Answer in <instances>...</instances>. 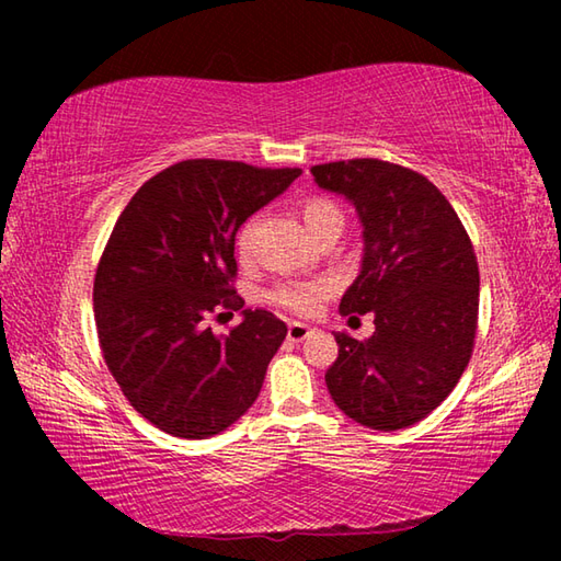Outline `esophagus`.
I'll list each match as a JSON object with an SVG mask.
<instances>
[{
	"instance_id": "1",
	"label": "esophagus",
	"mask_w": 561,
	"mask_h": 561,
	"mask_svg": "<svg viewBox=\"0 0 561 561\" xmlns=\"http://www.w3.org/2000/svg\"><path fill=\"white\" fill-rule=\"evenodd\" d=\"M311 331H314V329H311L309 324H301V321H289L287 336H289V341H294V344H301L304 339H309Z\"/></svg>"
}]
</instances>
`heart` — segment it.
<instances>
[{"mask_svg": "<svg viewBox=\"0 0 561 561\" xmlns=\"http://www.w3.org/2000/svg\"><path fill=\"white\" fill-rule=\"evenodd\" d=\"M331 217H341L339 210L329 201H309L301 207V220L307 225V230L317 227L319 222L331 220ZM240 252L247 247V230L237 237ZM331 294L329 282H287L279 284L270 291V299L279 307L294 311V314H314V311L324 304V299Z\"/></svg>", "mask_w": 561, "mask_h": 561, "instance_id": "b5f03b06", "label": "heart"}]
</instances>
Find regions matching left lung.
Listing matches in <instances>:
<instances>
[{"mask_svg": "<svg viewBox=\"0 0 561 561\" xmlns=\"http://www.w3.org/2000/svg\"><path fill=\"white\" fill-rule=\"evenodd\" d=\"M311 175L356 207L364 230L358 277L339 311H371L376 324L366 341L334 334L327 388L366 428H408L450 396L470 360L480 304L472 242L445 195L415 170L356 158L314 165Z\"/></svg>", "mask_w": 561, "mask_h": 561, "instance_id": "1", "label": "left lung"}]
</instances>
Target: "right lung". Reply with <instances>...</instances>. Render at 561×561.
<instances>
[{"mask_svg": "<svg viewBox=\"0 0 561 561\" xmlns=\"http://www.w3.org/2000/svg\"><path fill=\"white\" fill-rule=\"evenodd\" d=\"M299 175L183 160L144 183L113 227L93 282L101 351L123 396L163 433L210 438L257 401L287 324L242 309L230 287L234 234ZM217 310L243 321L215 335L204 321Z\"/></svg>", "mask_w": 561, "mask_h": 561, "instance_id": "right-lung-1", "label": "right lung"}]
</instances>
